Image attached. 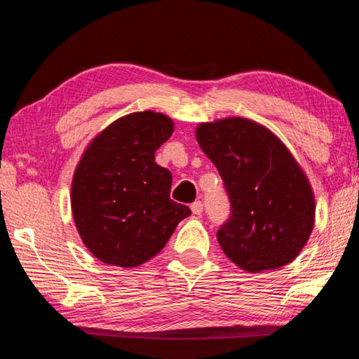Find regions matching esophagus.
I'll use <instances>...</instances> for the list:
<instances>
[{"label": "esophagus", "mask_w": 359, "mask_h": 359, "mask_svg": "<svg viewBox=\"0 0 359 359\" xmlns=\"http://www.w3.org/2000/svg\"><path fill=\"white\" fill-rule=\"evenodd\" d=\"M191 210H192L194 215L200 216V215H202V212H203V203H202V202H194V203L191 205Z\"/></svg>", "instance_id": "obj_1"}]
</instances>
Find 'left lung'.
<instances>
[{"label": "left lung", "instance_id": "1", "mask_svg": "<svg viewBox=\"0 0 359 359\" xmlns=\"http://www.w3.org/2000/svg\"><path fill=\"white\" fill-rule=\"evenodd\" d=\"M196 137L231 203L217 231L224 254L248 273L297 259L316 224V198L290 149L265 126L241 116L200 123Z\"/></svg>", "mask_w": 359, "mask_h": 359}]
</instances>
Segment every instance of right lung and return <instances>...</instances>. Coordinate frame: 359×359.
Instances as JSON below:
<instances>
[{"instance_id": "add662e5", "label": "right lung", "mask_w": 359, "mask_h": 359, "mask_svg": "<svg viewBox=\"0 0 359 359\" xmlns=\"http://www.w3.org/2000/svg\"><path fill=\"white\" fill-rule=\"evenodd\" d=\"M173 121L151 110L129 113L93 138L74 172L75 227L97 260L134 268L157 255L187 206L170 200L172 173L154 162Z\"/></svg>"}]
</instances>
